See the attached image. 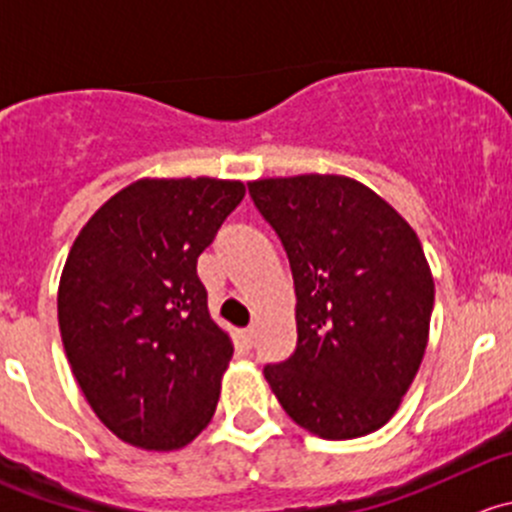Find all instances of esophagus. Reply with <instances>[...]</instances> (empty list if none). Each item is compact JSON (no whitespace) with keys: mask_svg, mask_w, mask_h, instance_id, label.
Listing matches in <instances>:
<instances>
[{"mask_svg":"<svg viewBox=\"0 0 512 512\" xmlns=\"http://www.w3.org/2000/svg\"><path fill=\"white\" fill-rule=\"evenodd\" d=\"M240 337H242V345H245L247 350H250V347L255 345V337H257L255 327H247V330H242V332H240Z\"/></svg>","mask_w":512,"mask_h":512,"instance_id":"1","label":"esophagus"}]
</instances>
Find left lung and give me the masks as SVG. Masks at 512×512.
Instances as JSON below:
<instances>
[{
    "instance_id": "8db88e82",
    "label": "left lung",
    "mask_w": 512,
    "mask_h": 512,
    "mask_svg": "<svg viewBox=\"0 0 512 512\" xmlns=\"http://www.w3.org/2000/svg\"><path fill=\"white\" fill-rule=\"evenodd\" d=\"M250 197L295 280L297 347L265 380L300 428L350 440L388 423L428 347L435 282L413 227L362 182L270 177Z\"/></svg>"
}]
</instances>
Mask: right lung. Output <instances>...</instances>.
Listing matches in <instances>:
<instances>
[{"mask_svg":"<svg viewBox=\"0 0 512 512\" xmlns=\"http://www.w3.org/2000/svg\"><path fill=\"white\" fill-rule=\"evenodd\" d=\"M242 197L237 180H137L69 250L64 352L94 415L135 448H185L215 415L232 342L207 310L197 257Z\"/></svg>","mask_w":512,"mask_h":512,"instance_id":"add662e5","label":"right lung"}]
</instances>
